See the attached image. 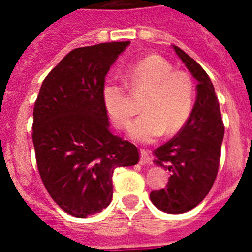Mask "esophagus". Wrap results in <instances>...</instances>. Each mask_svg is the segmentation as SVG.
Listing matches in <instances>:
<instances>
[{
	"instance_id": "obj_1",
	"label": "esophagus",
	"mask_w": 252,
	"mask_h": 252,
	"mask_svg": "<svg viewBox=\"0 0 252 252\" xmlns=\"http://www.w3.org/2000/svg\"><path fill=\"white\" fill-rule=\"evenodd\" d=\"M140 162H141V164H151V162H153L150 154H149V151L145 150V149H141V151H140Z\"/></svg>"
}]
</instances>
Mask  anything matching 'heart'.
Listing matches in <instances>:
<instances>
[{
  "instance_id": "obj_1",
  "label": "heart",
  "mask_w": 252,
  "mask_h": 252,
  "mask_svg": "<svg viewBox=\"0 0 252 252\" xmlns=\"http://www.w3.org/2000/svg\"><path fill=\"white\" fill-rule=\"evenodd\" d=\"M173 65L160 55H149L128 66L126 84L133 94L148 92L142 103L144 115L133 122V140L149 144L166 133L171 136L183 128L193 108V82L187 73L173 70ZM107 112L119 128H127L136 112L126 87L107 83L103 87Z\"/></svg>"
}]
</instances>
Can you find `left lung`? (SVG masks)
<instances>
[{
	"mask_svg": "<svg viewBox=\"0 0 252 252\" xmlns=\"http://www.w3.org/2000/svg\"><path fill=\"white\" fill-rule=\"evenodd\" d=\"M198 81L197 99L183 128L154 150V162L170 171L164 189L153 190L154 206L166 213H184L203 201L212 188L220 166L224 125L215 87L199 64L173 46Z\"/></svg>",
	"mask_w": 252,
	"mask_h": 252,
	"instance_id": "left-lung-1",
	"label": "left lung"
}]
</instances>
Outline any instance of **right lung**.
Masks as SVG:
<instances>
[{
  "label": "right lung",
  "instance_id": "1",
  "mask_svg": "<svg viewBox=\"0 0 252 252\" xmlns=\"http://www.w3.org/2000/svg\"><path fill=\"white\" fill-rule=\"evenodd\" d=\"M130 41L77 48L44 79L34 106L37 170L55 203L84 218L112 199V175L139 162L133 144L110 131L104 78Z\"/></svg>",
  "mask_w": 252,
  "mask_h": 252
}]
</instances>
